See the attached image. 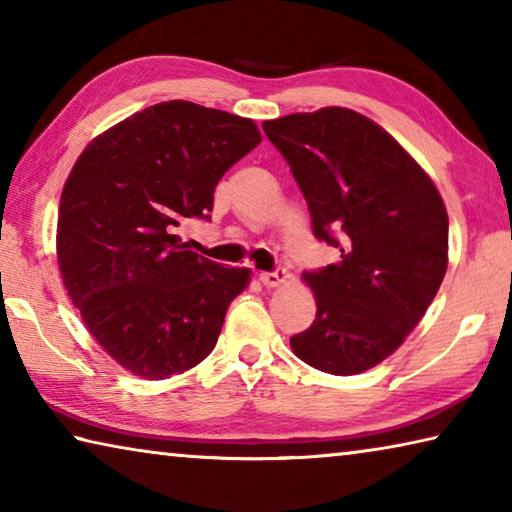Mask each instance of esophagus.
Instances as JSON below:
<instances>
[{
	"mask_svg": "<svg viewBox=\"0 0 512 512\" xmlns=\"http://www.w3.org/2000/svg\"><path fill=\"white\" fill-rule=\"evenodd\" d=\"M287 277H289V273L284 271V268H275V271H266L259 275V280H262L264 287H280Z\"/></svg>",
	"mask_w": 512,
	"mask_h": 512,
	"instance_id": "obj_1",
	"label": "esophagus"
}]
</instances>
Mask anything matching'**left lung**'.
Returning a JSON list of instances; mask_svg holds the SVG:
<instances>
[{
    "label": "left lung",
    "mask_w": 512,
    "mask_h": 512,
    "mask_svg": "<svg viewBox=\"0 0 512 512\" xmlns=\"http://www.w3.org/2000/svg\"><path fill=\"white\" fill-rule=\"evenodd\" d=\"M305 196L311 230L341 257L302 277L316 320L291 336L296 357L359 375L400 348L447 271L449 221L422 167L375 121L348 108L262 124Z\"/></svg>",
    "instance_id": "8db88e82"
}]
</instances>
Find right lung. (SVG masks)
Instances as JSON below:
<instances>
[{"label":"right lung","mask_w":512,"mask_h":512,"mask_svg":"<svg viewBox=\"0 0 512 512\" xmlns=\"http://www.w3.org/2000/svg\"><path fill=\"white\" fill-rule=\"evenodd\" d=\"M259 142L253 119L178 99L112 126L76 160L60 194V275L90 334L133 375H180L214 350L250 271L194 253L176 228L210 221L223 173Z\"/></svg>","instance_id":"right-lung-1"}]
</instances>
